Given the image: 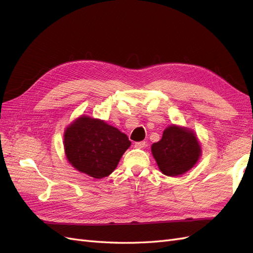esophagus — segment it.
<instances>
[{
    "label": "esophagus",
    "instance_id": "obj_1",
    "mask_svg": "<svg viewBox=\"0 0 253 253\" xmlns=\"http://www.w3.org/2000/svg\"><path fill=\"white\" fill-rule=\"evenodd\" d=\"M135 148L137 149H143L145 148V141H139V142H135Z\"/></svg>",
    "mask_w": 253,
    "mask_h": 253
}]
</instances>
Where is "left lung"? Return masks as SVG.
I'll use <instances>...</instances> for the list:
<instances>
[{
  "label": "left lung",
  "mask_w": 253,
  "mask_h": 253,
  "mask_svg": "<svg viewBox=\"0 0 253 253\" xmlns=\"http://www.w3.org/2000/svg\"><path fill=\"white\" fill-rule=\"evenodd\" d=\"M152 155L158 169L167 176H178L190 171L202 156V147L193 129L171 125L158 142L152 144Z\"/></svg>",
  "instance_id": "left-lung-1"
}]
</instances>
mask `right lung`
I'll return each instance as SVG.
<instances>
[{
    "mask_svg": "<svg viewBox=\"0 0 253 253\" xmlns=\"http://www.w3.org/2000/svg\"><path fill=\"white\" fill-rule=\"evenodd\" d=\"M65 156L76 170L100 179L116 169L131 141L104 120L81 115L64 131Z\"/></svg>",
    "mask_w": 253,
    "mask_h": 253,
    "instance_id": "1",
    "label": "right lung"
}]
</instances>
